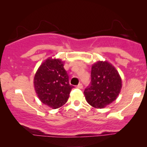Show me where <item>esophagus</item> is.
<instances>
[{
	"instance_id": "esophagus-1",
	"label": "esophagus",
	"mask_w": 147,
	"mask_h": 147,
	"mask_svg": "<svg viewBox=\"0 0 147 147\" xmlns=\"http://www.w3.org/2000/svg\"><path fill=\"white\" fill-rule=\"evenodd\" d=\"M77 88H83V85H82V84H79L77 86Z\"/></svg>"
}]
</instances>
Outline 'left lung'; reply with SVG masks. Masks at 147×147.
Wrapping results in <instances>:
<instances>
[{"instance_id":"left-lung-1","label":"left lung","mask_w":147,"mask_h":147,"mask_svg":"<svg viewBox=\"0 0 147 147\" xmlns=\"http://www.w3.org/2000/svg\"><path fill=\"white\" fill-rule=\"evenodd\" d=\"M122 86V79L113 65L99 61L92 65L90 86L84 93L90 106L103 109L117 99Z\"/></svg>"}]
</instances>
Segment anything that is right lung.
<instances>
[{
  "label": "right lung",
  "instance_id": "right-lung-1",
  "mask_svg": "<svg viewBox=\"0 0 147 147\" xmlns=\"http://www.w3.org/2000/svg\"><path fill=\"white\" fill-rule=\"evenodd\" d=\"M64 62L49 57L38 68L34 77V86L38 99L53 109L63 106L68 101L73 86L70 85Z\"/></svg>",
  "mask_w": 147,
  "mask_h": 147
}]
</instances>
